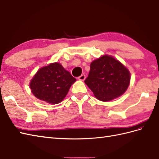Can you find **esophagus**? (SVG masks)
I'll use <instances>...</instances> for the list:
<instances>
[{"label": "esophagus", "mask_w": 159, "mask_h": 159, "mask_svg": "<svg viewBox=\"0 0 159 159\" xmlns=\"http://www.w3.org/2000/svg\"><path fill=\"white\" fill-rule=\"evenodd\" d=\"M78 79L80 80H84L85 79V74H82V75H80L79 78H78Z\"/></svg>", "instance_id": "34e87169"}]
</instances>
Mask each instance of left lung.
Returning <instances> with one entry per match:
<instances>
[{"instance_id":"1","label":"left lung","mask_w":159,"mask_h":159,"mask_svg":"<svg viewBox=\"0 0 159 159\" xmlns=\"http://www.w3.org/2000/svg\"><path fill=\"white\" fill-rule=\"evenodd\" d=\"M130 74L119 61L109 55H103L93 61L86 85L99 100L109 101L126 92L130 84Z\"/></svg>"}]
</instances>
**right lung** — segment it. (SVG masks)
Listing matches in <instances>:
<instances>
[{"label": "right lung", "mask_w": 159, "mask_h": 159, "mask_svg": "<svg viewBox=\"0 0 159 159\" xmlns=\"http://www.w3.org/2000/svg\"><path fill=\"white\" fill-rule=\"evenodd\" d=\"M75 81V78L60 63H52L37 72L30 82V88L37 98L55 104L65 98Z\"/></svg>", "instance_id": "add662e5"}]
</instances>
